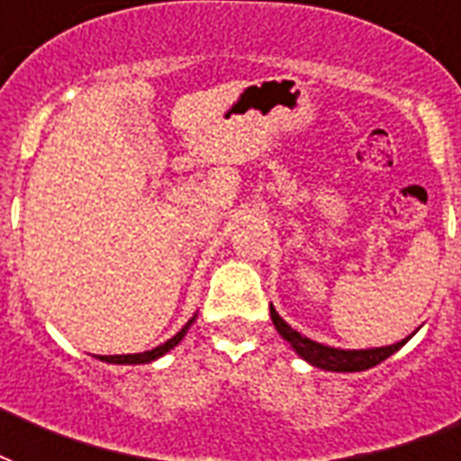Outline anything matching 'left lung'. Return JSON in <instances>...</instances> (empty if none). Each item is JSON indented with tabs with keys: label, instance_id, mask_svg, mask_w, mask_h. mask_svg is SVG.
Masks as SVG:
<instances>
[{
	"label": "left lung",
	"instance_id": "obj_1",
	"mask_svg": "<svg viewBox=\"0 0 461 461\" xmlns=\"http://www.w3.org/2000/svg\"><path fill=\"white\" fill-rule=\"evenodd\" d=\"M270 318L275 322V330L280 332L289 344L292 349L308 361L315 368H322V371H335V373H354V371H366V368H373L378 366L380 361H385L387 357H393L394 351L402 349L407 339H402L397 344H390V347H375V349H335V347H325L321 342H313L303 337L302 332H296L292 325L282 321L280 313L270 306Z\"/></svg>",
	"mask_w": 461,
	"mask_h": 461
}]
</instances>
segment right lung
Segmentation results:
<instances>
[{
	"instance_id": "obj_1",
	"label": "right lung",
	"mask_w": 461,
	"mask_h": 461,
	"mask_svg": "<svg viewBox=\"0 0 461 461\" xmlns=\"http://www.w3.org/2000/svg\"><path fill=\"white\" fill-rule=\"evenodd\" d=\"M195 318H191V321L186 322V325H184V328L179 330V332H176V335L172 337V339H167L165 344H159V347H155V349H150V351H140V354H122V357H97L100 358V361H107V364H150V361H155V358H159V357H165L167 351L169 349H174V347H176V344L181 342V339H184V335H186V330L191 328V322H194Z\"/></svg>"
}]
</instances>
